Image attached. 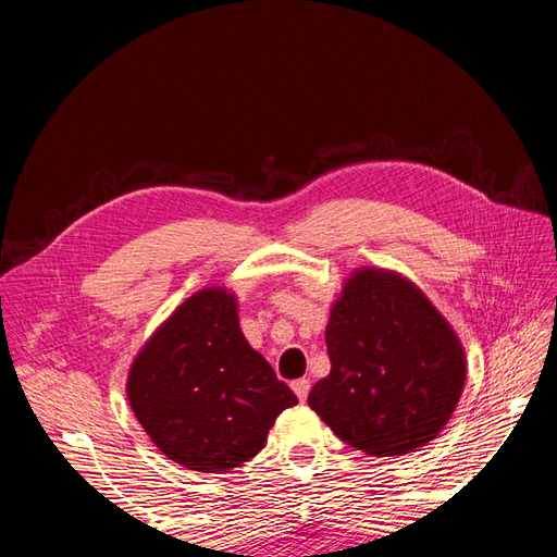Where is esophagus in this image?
Segmentation results:
<instances>
[{
	"mask_svg": "<svg viewBox=\"0 0 557 557\" xmlns=\"http://www.w3.org/2000/svg\"><path fill=\"white\" fill-rule=\"evenodd\" d=\"M293 391L295 395L299 397V401H305L309 397V391H311V381L309 379H297L293 381Z\"/></svg>",
	"mask_w": 557,
	"mask_h": 557,
	"instance_id": "esophagus-1",
	"label": "esophagus"
}]
</instances>
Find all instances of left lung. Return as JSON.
I'll list each match as a JSON object with an SVG mask.
<instances>
[{
    "instance_id": "1",
    "label": "left lung",
    "mask_w": 557,
    "mask_h": 557,
    "mask_svg": "<svg viewBox=\"0 0 557 557\" xmlns=\"http://www.w3.org/2000/svg\"><path fill=\"white\" fill-rule=\"evenodd\" d=\"M330 376L309 407L348 446L376 458L411 453L442 432L465 385V350L416 285L364 269L325 330Z\"/></svg>"
}]
</instances>
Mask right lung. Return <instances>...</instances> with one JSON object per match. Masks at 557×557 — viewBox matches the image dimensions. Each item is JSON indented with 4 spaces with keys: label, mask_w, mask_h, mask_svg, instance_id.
<instances>
[{
    "label": "right lung",
    "mask_w": 557,
    "mask_h": 557,
    "mask_svg": "<svg viewBox=\"0 0 557 557\" xmlns=\"http://www.w3.org/2000/svg\"><path fill=\"white\" fill-rule=\"evenodd\" d=\"M129 407L166 458L195 469L239 467L258 455L281 411L297 404L239 330L227 290H199L134 360Z\"/></svg>",
    "instance_id": "right-lung-1"
}]
</instances>
